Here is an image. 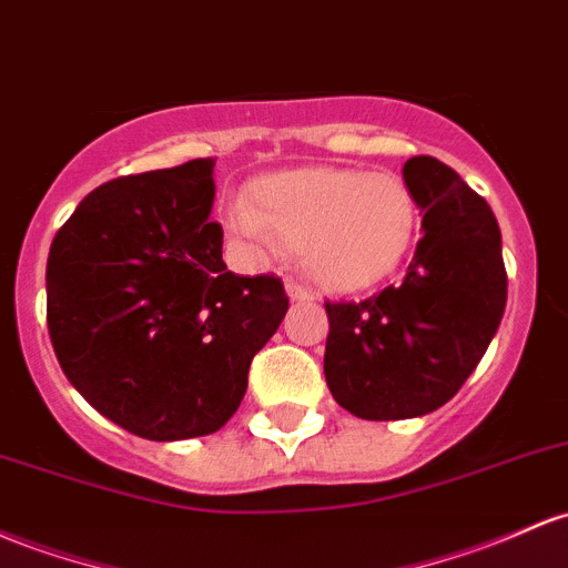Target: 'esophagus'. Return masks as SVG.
Returning <instances> with one entry per match:
<instances>
[{
  "mask_svg": "<svg viewBox=\"0 0 568 568\" xmlns=\"http://www.w3.org/2000/svg\"><path fill=\"white\" fill-rule=\"evenodd\" d=\"M285 294H288L291 302H313V291H307L304 285L294 283V280L285 283Z\"/></svg>",
  "mask_w": 568,
  "mask_h": 568,
  "instance_id": "esophagus-1",
  "label": "esophagus"
}]
</instances>
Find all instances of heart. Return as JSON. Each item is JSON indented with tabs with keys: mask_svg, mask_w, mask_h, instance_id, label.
<instances>
[{
	"mask_svg": "<svg viewBox=\"0 0 568 568\" xmlns=\"http://www.w3.org/2000/svg\"><path fill=\"white\" fill-rule=\"evenodd\" d=\"M229 232L251 245L280 240L328 291H361L398 270L413 247L417 204L398 174L307 166L258 178Z\"/></svg>",
	"mask_w": 568,
	"mask_h": 568,
	"instance_id": "1",
	"label": "heart"
}]
</instances>
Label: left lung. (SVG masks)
<instances>
[{
  "label": "left lung",
  "instance_id": "obj_1",
  "mask_svg": "<svg viewBox=\"0 0 568 568\" xmlns=\"http://www.w3.org/2000/svg\"><path fill=\"white\" fill-rule=\"evenodd\" d=\"M402 174L423 213L402 283L364 302H326L328 390L364 420H407L450 402L507 307L501 232L488 202L432 155L409 159Z\"/></svg>",
  "mask_w": 568,
  "mask_h": 568
}]
</instances>
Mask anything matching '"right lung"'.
I'll return each mask as SVG.
<instances>
[{"mask_svg": "<svg viewBox=\"0 0 568 568\" xmlns=\"http://www.w3.org/2000/svg\"><path fill=\"white\" fill-rule=\"evenodd\" d=\"M215 159L118 178L78 204L48 255L55 358L97 413L142 439L229 423L253 355L288 310L272 274L223 264Z\"/></svg>", "mask_w": 568, "mask_h": 568, "instance_id": "obj_1", "label": "right lung"}]
</instances>
